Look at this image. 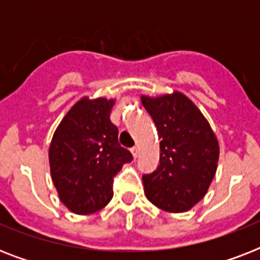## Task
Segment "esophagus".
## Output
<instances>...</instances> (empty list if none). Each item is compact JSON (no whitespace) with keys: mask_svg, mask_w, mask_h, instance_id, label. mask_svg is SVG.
I'll use <instances>...</instances> for the list:
<instances>
[{"mask_svg":"<svg viewBox=\"0 0 260 260\" xmlns=\"http://www.w3.org/2000/svg\"><path fill=\"white\" fill-rule=\"evenodd\" d=\"M131 152H132V155H134V158H138V156H139V147H132V148H131Z\"/></svg>","mask_w":260,"mask_h":260,"instance_id":"esophagus-1","label":"esophagus"}]
</instances>
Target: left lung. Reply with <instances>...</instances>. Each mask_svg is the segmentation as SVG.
<instances>
[{"mask_svg": "<svg viewBox=\"0 0 260 260\" xmlns=\"http://www.w3.org/2000/svg\"><path fill=\"white\" fill-rule=\"evenodd\" d=\"M159 139V166L143 175L148 201L170 213L191 209L204 198L218 162V142L204 114L179 91L142 95Z\"/></svg>", "mask_w": 260, "mask_h": 260, "instance_id": "1", "label": "left lung"}]
</instances>
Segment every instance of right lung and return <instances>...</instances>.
<instances>
[{
    "instance_id": "right-lung-1",
    "label": "right lung",
    "mask_w": 260,
    "mask_h": 260,
    "mask_svg": "<svg viewBox=\"0 0 260 260\" xmlns=\"http://www.w3.org/2000/svg\"><path fill=\"white\" fill-rule=\"evenodd\" d=\"M114 100H79L63 117L51 142V177L59 198L73 213L90 214L113 197V178L132 154L118 143L110 121Z\"/></svg>"
}]
</instances>
